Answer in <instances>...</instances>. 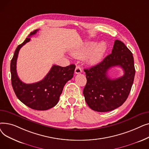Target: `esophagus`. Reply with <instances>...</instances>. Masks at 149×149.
Here are the masks:
<instances>
[{
    "instance_id": "34e87169",
    "label": "esophagus",
    "mask_w": 149,
    "mask_h": 149,
    "mask_svg": "<svg viewBox=\"0 0 149 149\" xmlns=\"http://www.w3.org/2000/svg\"><path fill=\"white\" fill-rule=\"evenodd\" d=\"M81 72H82V70H81V67L80 66H77L75 68V74H80Z\"/></svg>"
}]
</instances>
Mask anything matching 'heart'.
I'll list each match as a JSON object with an SVG mask.
<instances>
[{
	"instance_id": "heart-1",
	"label": "heart",
	"mask_w": 149,
	"mask_h": 149,
	"mask_svg": "<svg viewBox=\"0 0 149 149\" xmlns=\"http://www.w3.org/2000/svg\"><path fill=\"white\" fill-rule=\"evenodd\" d=\"M95 45L96 43L95 42L87 43L72 49L71 54L78 58H85L89 56L88 61L91 64H95L104 56L107 50V45L103 42L99 43L96 47Z\"/></svg>"
}]
</instances>
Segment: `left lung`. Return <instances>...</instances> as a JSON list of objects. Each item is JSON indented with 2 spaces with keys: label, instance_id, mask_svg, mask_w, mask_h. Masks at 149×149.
I'll return each mask as SVG.
<instances>
[{
  "label": "left lung",
  "instance_id": "1",
  "mask_svg": "<svg viewBox=\"0 0 149 149\" xmlns=\"http://www.w3.org/2000/svg\"><path fill=\"white\" fill-rule=\"evenodd\" d=\"M114 66L121 67L124 75L112 79L108 77L107 70ZM84 71L87 79L83 89L86 102L95 111H111L121 106L129 95L135 74L134 57L124 43L116 40L112 54Z\"/></svg>",
  "mask_w": 149,
  "mask_h": 149
}]
</instances>
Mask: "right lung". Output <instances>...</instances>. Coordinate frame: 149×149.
<instances>
[{
  "mask_svg": "<svg viewBox=\"0 0 149 149\" xmlns=\"http://www.w3.org/2000/svg\"><path fill=\"white\" fill-rule=\"evenodd\" d=\"M38 30L31 32L15 51L10 65L11 84L15 95L23 104L34 110L45 111L57 104L64 86L74 76L75 65L61 67L54 65L42 80L32 84L22 82L16 70L18 54L22 47L29 42V37L36 34Z\"/></svg>",
  "mask_w": 149,
  "mask_h": 149,
  "instance_id": "1",
  "label": "right lung"
}]
</instances>
